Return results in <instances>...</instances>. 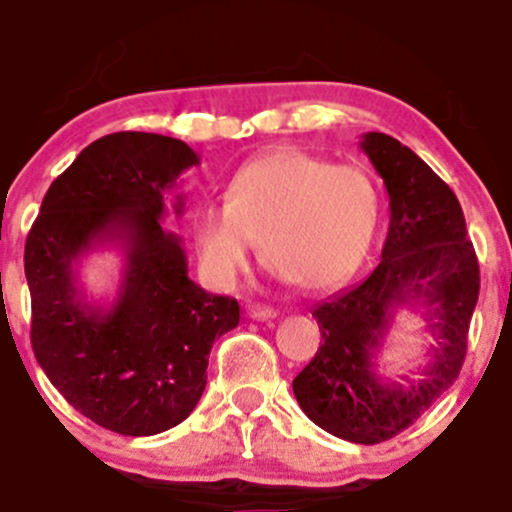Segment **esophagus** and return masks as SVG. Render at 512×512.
Listing matches in <instances>:
<instances>
[{
    "instance_id": "obj_1",
    "label": "esophagus",
    "mask_w": 512,
    "mask_h": 512,
    "mask_svg": "<svg viewBox=\"0 0 512 512\" xmlns=\"http://www.w3.org/2000/svg\"><path fill=\"white\" fill-rule=\"evenodd\" d=\"M248 315L252 317V320H272V317H276V310L269 308V305H250L248 308Z\"/></svg>"
}]
</instances>
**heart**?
I'll return each instance as SVG.
<instances>
[{
    "instance_id": "heart-1",
    "label": "heart",
    "mask_w": 512,
    "mask_h": 512,
    "mask_svg": "<svg viewBox=\"0 0 512 512\" xmlns=\"http://www.w3.org/2000/svg\"><path fill=\"white\" fill-rule=\"evenodd\" d=\"M383 199L358 166H334L301 149L252 158L226 187V204L199 202L192 231L207 272L233 284L262 255L303 291L346 284L366 262Z\"/></svg>"
}]
</instances>
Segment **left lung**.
Masks as SVG:
<instances>
[{
	"label": "left lung",
	"instance_id": "left-lung-1",
	"mask_svg": "<svg viewBox=\"0 0 512 512\" xmlns=\"http://www.w3.org/2000/svg\"><path fill=\"white\" fill-rule=\"evenodd\" d=\"M361 149L390 195V228L368 279L317 303L322 342L293 378L313 424L349 443L395 438L460 375L479 298V262L455 192L390 134H363ZM399 307H424L434 337L419 379L377 373L374 354Z\"/></svg>",
	"mask_w": 512,
	"mask_h": 512
}]
</instances>
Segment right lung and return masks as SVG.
Masks as SVG:
<instances>
[{
  "instance_id": "1",
  "label": "right lung",
  "mask_w": 512,
  "mask_h": 512,
  "mask_svg": "<svg viewBox=\"0 0 512 512\" xmlns=\"http://www.w3.org/2000/svg\"><path fill=\"white\" fill-rule=\"evenodd\" d=\"M197 163L163 134L96 139L52 182L26 238L33 354L79 414L122 436L185 421L207 385L211 344L240 320L236 298L187 276L180 238L161 223L163 195ZM182 207L175 195V214ZM105 244L126 252L123 284L110 306L88 304L78 262Z\"/></svg>"
}]
</instances>
